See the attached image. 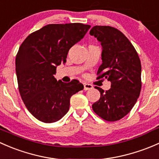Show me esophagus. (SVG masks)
<instances>
[{
    "label": "esophagus",
    "mask_w": 159,
    "mask_h": 159,
    "mask_svg": "<svg viewBox=\"0 0 159 159\" xmlns=\"http://www.w3.org/2000/svg\"><path fill=\"white\" fill-rule=\"evenodd\" d=\"M83 86H84V90H89V89H92L93 88V86L91 84H89V83H83Z\"/></svg>",
    "instance_id": "esophagus-1"
}]
</instances>
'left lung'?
<instances>
[{
    "instance_id": "obj_1",
    "label": "left lung",
    "mask_w": 159,
    "mask_h": 159,
    "mask_svg": "<svg viewBox=\"0 0 159 159\" xmlns=\"http://www.w3.org/2000/svg\"><path fill=\"white\" fill-rule=\"evenodd\" d=\"M101 43L102 64L98 79L111 82V88L100 93V99L92 106L95 113L109 122L118 121L131 111L139 96L140 59L129 39L121 31L109 26H94L89 31Z\"/></svg>"
}]
</instances>
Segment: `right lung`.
Returning <instances> with one entry per match:
<instances>
[{"label": "right lung", "instance_id": "1", "mask_svg": "<svg viewBox=\"0 0 159 159\" xmlns=\"http://www.w3.org/2000/svg\"><path fill=\"white\" fill-rule=\"evenodd\" d=\"M90 25L48 24L30 34L16 56V73L22 100L36 119L57 122L67 113L70 98L83 89L77 80L57 81V66L66 62L68 51L83 38Z\"/></svg>", "mask_w": 159, "mask_h": 159}]
</instances>
